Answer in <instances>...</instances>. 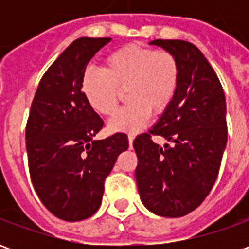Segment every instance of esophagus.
<instances>
[{
	"mask_svg": "<svg viewBox=\"0 0 249 249\" xmlns=\"http://www.w3.org/2000/svg\"><path fill=\"white\" fill-rule=\"evenodd\" d=\"M133 140H135V137L132 135L128 136V141H129V148L132 149V146H133Z\"/></svg>",
	"mask_w": 249,
	"mask_h": 249,
	"instance_id": "1",
	"label": "esophagus"
}]
</instances>
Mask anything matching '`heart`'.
<instances>
[{"label": "heart", "mask_w": 249, "mask_h": 249, "mask_svg": "<svg viewBox=\"0 0 249 249\" xmlns=\"http://www.w3.org/2000/svg\"><path fill=\"white\" fill-rule=\"evenodd\" d=\"M178 80L180 68L172 53L130 44L109 53L103 71L88 68L81 92L94 112L112 116L125 90L129 103L110 120L109 130L135 133L145 126L151 112L159 114L168 108Z\"/></svg>", "instance_id": "obj_1"}]
</instances>
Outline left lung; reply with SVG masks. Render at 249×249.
I'll return each instance as SVG.
<instances>
[{
	"mask_svg": "<svg viewBox=\"0 0 249 249\" xmlns=\"http://www.w3.org/2000/svg\"><path fill=\"white\" fill-rule=\"evenodd\" d=\"M176 57L180 80L172 103L149 133L133 141L136 181L146 209L181 217L203 203L219 175L227 145L225 96L219 78L196 46L183 40H153ZM152 134L171 142L160 147Z\"/></svg>",
	"mask_w": 249,
	"mask_h": 249,
	"instance_id": "1",
	"label": "left lung"
}]
</instances>
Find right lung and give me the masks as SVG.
<instances>
[{"mask_svg": "<svg viewBox=\"0 0 249 249\" xmlns=\"http://www.w3.org/2000/svg\"><path fill=\"white\" fill-rule=\"evenodd\" d=\"M109 41H73L42 76L30 108L26 151L32 183L48 211L65 221L96 213L104 181L129 145L125 133L94 140L104 121L81 92L88 62Z\"/></svg>", "mask_w": 249, "mask_h": 249, "instance_id": "1", "label": "right lung"}]
</instances>
